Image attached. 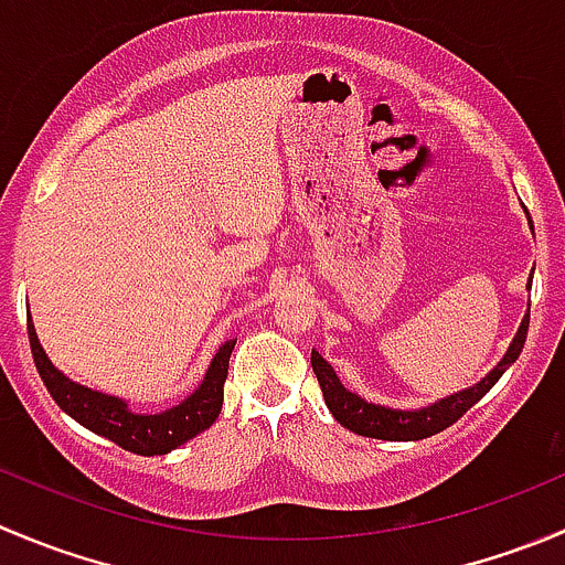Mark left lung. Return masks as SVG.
<instances>
[{"label": "left lung", "instance_id": "left-lung-1", "mask_svg": "<svg viewBox=\"0 0 565 565\" xmlns=\"http://www.w3.org/2000/svg\"><path fill=\"white\" fill-rule=\"evenodd\" d=\"M530 328V315L524 317L522 326H519L516 339L508 348L505 359L478 383V386L467 388V392L450 394L447 399H439V403L428 405V408L419 411H397L386 408V405L366 403L364 397H359L355 392H348L342 386V381L337 377L333 366L322 359L317 350H311V370H315L317 381H320L322 397H326L328 411L333 414V419L342 425V428L353 430L359 436H370V439H383V441H416V439H428V436L441 434L452 425V422L461 419L491 386L502 377V372L519 359L524 348V339H527Z\"/></svg>", "mask_w": 565, "mask_h": 565}]
</instances>
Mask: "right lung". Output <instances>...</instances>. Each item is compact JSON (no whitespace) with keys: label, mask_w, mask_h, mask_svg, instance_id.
Here are the masks:
<instances>
[{"label":"right lung","mask_w":565,"mask_h":565,"mask_svg":"<svg viewBox=\"0 0 565 565\" xmlns=\"http://www.w3.org/2000/svg\"><path fill=\"white\" fill-rule=\"evenodd\" d=\"M26 333H30L32 359H35L41 381L46 383L54 403L65 414L74 416L79 425H85L87 430L115 441L124 450L137 452V456H166V452L177 450L184 441L195 439V436L210 428L223 408V383H226L228 359H232L234 342H237V339H232V342L217 350L210 370H206L204 383L184 403L173 405L162 414H135V411L126 408L124 399L93 392V388L68 381L46 359L32 320H26Z\"/></svg>","instance_id":"right-lung-1"}]
</instances>
